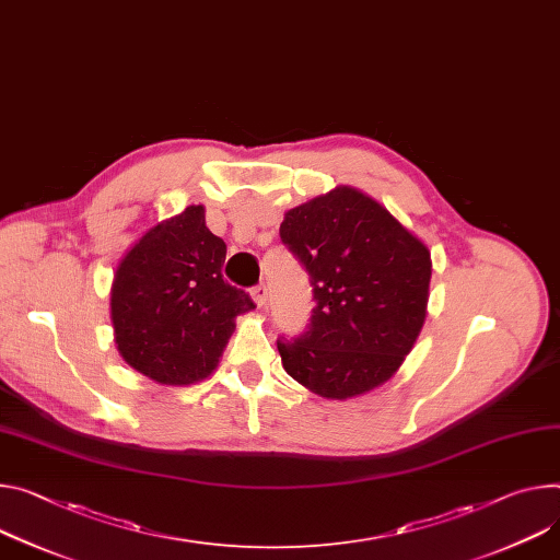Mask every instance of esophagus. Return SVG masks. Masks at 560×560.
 <instances>
[{
	"label": "esophagus",
	"mask_w": 560,
	"mask_h": 560,
	"mask_svg": "<svg viewBox=\"0 0 560 560\" xmlns=\"http://www.w3.org/2000/svg\"><path fill=\"white\" fill-rule=\"evenodd\" d=\"M252 299H254V303H257L259 308H264L266 303H268V285H266V283L254 285V288H252Z\"/></svg>",
	"instance_id": "esophagus-1"
}]
</instances>
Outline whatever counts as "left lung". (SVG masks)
<instances>
[{
	"label": "left lung",
	"instance_id": "1",
	"mask_svg": "<svg viewBox=\"0 0 560 560\" xmlns=\"http://www.w3.org/2000/svg\"><path fill=\"white\" fill-rule=\"evenodd\" d=\"M279 234L308 272L315 301L303 335L277 339L285 373L328 399L390 380L427 317V245L354 187L285 212Z\"/></svg>",
	"mask_w": 560,
	"mask_h": 560
}]
</instances>
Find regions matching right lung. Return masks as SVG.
I'll list each match as a JSON object with an SVG mask.
<instances>
[{
  "mask_svg": "<svg viewBox=\"0 0 560 560\" xmlns=\"http://www.w3.org/2000/svg\"><path fill=\"white\" fill-rule=\"evenodd\" d=\"M225 241L189 206L151 228L120 261L112 285L114 337L122 360L159 384L206 380L254 308L245 290L223 279Z\"/></svg>",
  "mask_w": 560,
  "mask_h": 560,
  "instance_id": "right-lung-1",
  "label": "right lung"
}]
</instances>
